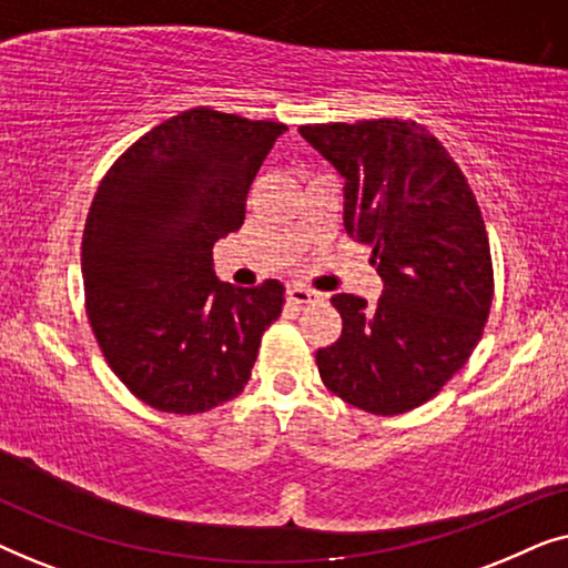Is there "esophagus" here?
Wrapping results in <instances>:
<instances>
[{
  "mask_svg": "<svg viewBox=\"0 0 568 568\" xmlns=\"http://www.w3.org/2000/svg\"><path fill=\"white\" fill-rule=\"evenodd\" d=\"M286 300H290L292 305L305 307V305H313V302L321 300V294L307 290V286H302V284H292V286H286Z\"/></svg>",
  "mask_w": 568,
  "mask_h": 568,
  "instance_id": "34e87169",
  "label": "esophagus"
}]
</instances>
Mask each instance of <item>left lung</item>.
<instances>
[{
    "label": "left lung",
    "instance_id": "1",
    "mask_svg": "<svg viewBox=\"0 0 568 568\" xmlns=\"http://www.w3.org/2000/svg\"><path fill=\"white\" fill-rule=\"evenodd\" d=\"M344 178V227L372 245L377 305L336 294L344 331L315 359L328 390L377 416L429 400L468 362L494 297L491 251L470 185L416 121L300 126Z\"/></svg>",
    "mask_w": 568,
    "mask_h": 568
}]
</instances>
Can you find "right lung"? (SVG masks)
<instances>
[{"label":"right lung","instance_id":"obj_1","mask_svg":"<svg viewBox=\"0 0 568 568\" xmlns=\"http://www.w3.org/2000/svg\"><path fill=\"white\" fill-rule=\"evenodd\" d=\"M276 121L193 108L154 126L108 170L82 235L88 317L115 377L165 414L243 393L284 284L220 282L212 247L243 227Z\"/></svg>","mask_w":568,"mask_h":568}]
</instances>
